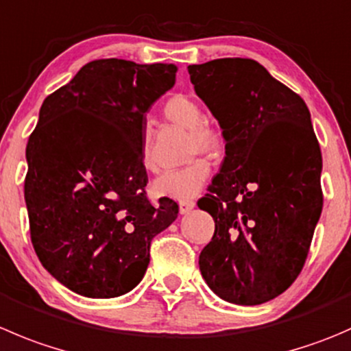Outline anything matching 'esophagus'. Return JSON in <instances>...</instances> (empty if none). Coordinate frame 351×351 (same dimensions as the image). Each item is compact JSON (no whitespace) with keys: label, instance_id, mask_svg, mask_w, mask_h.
Returning <instances> with one entry per match:
<instances>
[{"label":"esophagus","instance_id":"obj_1","mask_svg":"<svg viewBox=\"0 0 351 351\" xmlns=\"http://www.w3.org/2000/svg\"><path fill=\"white\" fill-rule=\"evenodd\" d=\"M193 207H195L193 200H183V202H180V214H189Z\"/></svg>","mask_w":351,"mask_h":351}]
</instances>
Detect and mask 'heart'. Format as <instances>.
I'll return each instance as SVG.
<instances>
[{
	"instance_id": "obj_1",
	"label": "heart",
	"mask_w": 351,
	"mask_h": 351,
	"mask_svg": "<svg viewBox=\"0 0 351 351\" xmlns=\"http://www.w3.org/2000/svg\"><path fill=\"white\" fill-rule=\"evenodd\" d=\"M162 113L173 123L190 130V151L192 154L206 152L216 154L221 149V134L210 125L204 123V110L195 99L185 94H175L162 106ZM141 162L144 168H152L151 135L144 132L141 138ZM210 166L206 159H195L178 169H168L156 176L152 182V193L156 197L175 200L193 199L209 180Z\"/></svg>"
}]
</instances>
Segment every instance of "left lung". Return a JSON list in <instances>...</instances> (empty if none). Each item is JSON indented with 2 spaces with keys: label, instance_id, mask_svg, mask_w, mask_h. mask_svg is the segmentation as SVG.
<instances>
[{
  "label": "left lung",
  "instance_id": "left-lung-1",
  "mask_svg": "<svg viewBox=\"0 0 351 351\" xmlns=\"http://www.w3.org/2000/svg\"><path fill=\"white\" fill-rule=\"evenodd\" d=\"M189 73L226 142L219 173L197 202L216 226L200 273L230 304H264L297 280L321 217L322 156L311 113L248 58L190 64Z\"/></svg>",
  "mask_w": 351,
  "mask_h": 351
}]
</instances>
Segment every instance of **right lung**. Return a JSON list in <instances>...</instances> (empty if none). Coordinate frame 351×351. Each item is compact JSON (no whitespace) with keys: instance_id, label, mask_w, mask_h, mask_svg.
Instances as JSON below:
<instances>
[{"instance_id":"obj_1","label":"right lung","mask_w":351,"mask_h":351,"mask_svg":"<svg viewBox=\"0 0 351 351\" xmlns=\"http://www.w3.org/2000/svg\"><path fill=\"white\" fill-rule=\"evenodd\" d=\"M175 64L96 60L44 99L27 144L25 204L47 273L89 298L134 290L152 238L178 216L152 206L141 138L149 108L175 85Z\"/></svg>"}]
</instances>
